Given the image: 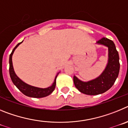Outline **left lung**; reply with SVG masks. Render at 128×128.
<instances>
[{
    "label": "left lung",
    "mask_w": 128,
    "mask_h": 128,
    "mask_svg": "<svg viewBox=\"0 0 128 128\" xmlns=\"http://www.w3.org/2000/svg\"><path fill=\"white\" fill-rule=\"evenodd\" d=\"M97 44L108 48V60L104 70L99 77L91 81L84 82L74 76V83L80 92L95 96L104 93L114 85L119 73V56L115 44L111 40L102 38Z\"/></svg>",
    "instance_id": "left-lung-1"
}]
</instances>
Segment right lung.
I'll return each mask as SVG.
<instances>
[{
	"instance_id": "right-lung-1",
	"label": "right lung",
	"mask_w": 128,
	"mask_h": 128,
	"mask_svg": "<svg viewBox=\"0 0 128 128\" xmlns=\"http://www.w3.org/2000/svg\"><path fill=\"white\" fill-rule=\"evenodd\" d=\"M22 42L18 44L16 46V47L13 48V50H12V52H11V54H10V62H9V63H10V77H11V80L13 81V84L17 87V88L22 94L26 95V96L34 98H44V97H46V96H48L55 89L56 83V80L59 73H58V74L56 75L52 84L50 86L48 87V88H38V87H35L33 86L29 85V84H27V83L24 82L23 81H22L16 75L13 66V63H12V56H13L14 50L17 48L18 46L20 44H22Z\"/></svg>"
}]
</instances>
